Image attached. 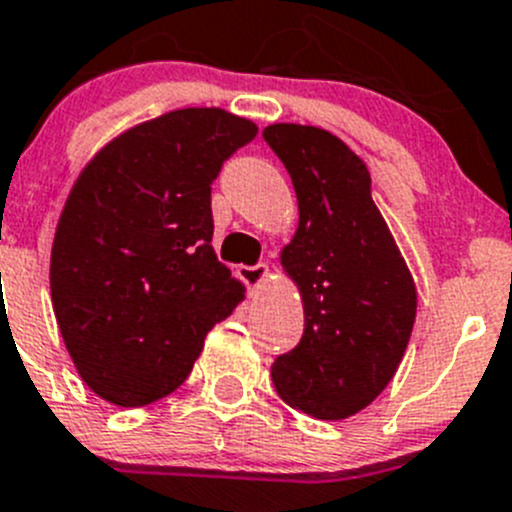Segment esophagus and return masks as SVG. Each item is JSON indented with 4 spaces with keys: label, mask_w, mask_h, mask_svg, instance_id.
Instances as JSON below:
<instances>
[{
    "label": "esophagus",
    "mask_w": 512,
    "mask_h": 512,
    "mask_svg": "<svg viewBox=\"0 0 512 512\" xmlns=\"http://www.w3.org/2000/svg\"><path fill=\"white\" fill-rule=\"evenodd\" d=\"M267 265H240L237 267V275H240V280L245 282L250 290H257V287L262 285V282L267 280Z\"/></svg>",
    "instance_id": "34e87169"
}]
</instances>
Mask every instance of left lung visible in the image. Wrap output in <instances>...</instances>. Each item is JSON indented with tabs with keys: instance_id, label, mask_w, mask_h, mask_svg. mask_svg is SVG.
Masks as SVG:
<instances>
[{
	"instance_id": "1",
	"label": "left lung",
	"mask_w": 512,
	"mask_h": 512,
	"mask_svg": "<svg viewBox=\"0 0 512 512\" xmlns=\"http://www.w3.org/2000/svg\"><path fill=\"white\" fill-rule=\"evenodd\" d=\"M262 137L297 195L300 222L280 262L305 310L302 340L272 362V382L290 408L345 420L398 372L418 290L372 200L365 162L340 137L287 122Z\"/></svg>"
}]
</instances>
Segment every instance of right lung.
<instances>
[{
  "label": "right lung",
  "mask_w": 512,
  "mask_h": 512,
  "mask_svg": "<svg viewBox=\"0 0 512 512\" xmlns=\"http://www.w3.org/2000/svg\"><path fill=\"white\" fill-rule=\"evenodd\" d=\"M257 124L187 107L102 147L59 215L49 287L87 388L119 408L175 393L245 285L212 250V182Z\"/></svg>",
  "instance_id": "add662e5"
}]
</instances>
